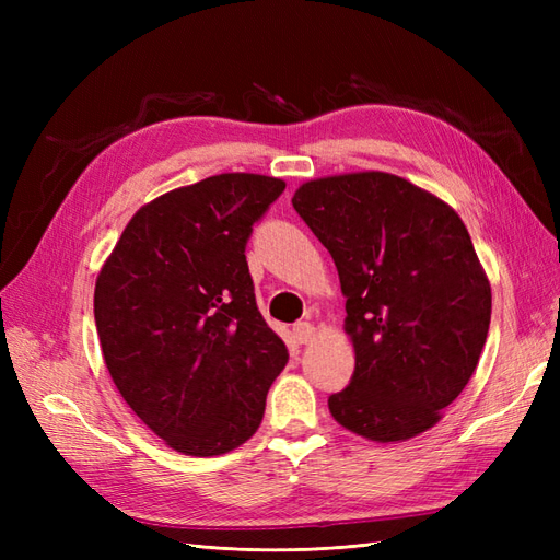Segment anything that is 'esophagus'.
I'll use <instances>...</instances> for the list:
<instances>
[{
	"instance_id": "34e87169",
	"label": "esophagus",
	"mask_w": 560,
	"mask_h": 560,
	"mask_svg": "<svg viewBox=\"0 0 560 560\" xmlns=\"http://www.w3.org/2000/svg\"><path fill=\"white\" fill-rule=\"evenodd\" d=\"M292 331H294L296 343H311L313 338H315V334H317L311 322H296Z\"/></svg>"
}]
</instances>
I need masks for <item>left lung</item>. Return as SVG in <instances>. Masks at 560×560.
<instances>
[{
	"instance_id": "left-lung-1",
	"label": "left lung",
	"mask_w": 560,
	"mask_h": 560,
	"mask_svg": "<svg viewBox=\"0 0 560 560\" xmlns=\"http://www.w3.org/2000/svg\"><path fill=\"white\" fill-rule=\"evenodd\" d=\"M292 206L346 296L354 374L329 397L334 420L381 444L428 432L469 383L490 325V282L463 219L378 171L311 179Z\"/></svg>"
}]
</instances>
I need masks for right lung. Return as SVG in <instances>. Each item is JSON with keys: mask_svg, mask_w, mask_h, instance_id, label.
I'll return each instance as SVG.
<instances>
[{"mask_svg": "<svg viewBox=\"0 0 560 560\" xmlns=\"http://www.w3.org/2000/svg\"><path fill=\"white\" fill-rule=\"evenodd\" d=\"M284 191L224 173L132 214L95 280V327L118 393L184 455L210 457L257 432L290 354L254 299L245 245Z\"/></svg>", "mask_w": 560, "mask_h": 560, "instance_id": "right-lung-1", "label": "right lung"}]
</instances>
